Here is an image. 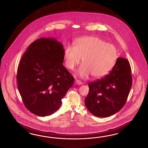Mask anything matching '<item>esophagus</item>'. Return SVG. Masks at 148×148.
I'll return each instance as SVG.
<instances>
[{
	"label": "esophagus",
	"instance_id": "obj_1",
	"mask_svg": "<svg viewBox=\"0 0 148 148\" xmlns=\"http://www.w3.org/2000/svg\"><path fill=\"white\" fill-rule=\"evenodd\" d=\"M75 83L76 84H78V85H81V84H82V83L80 81L78 80V79H75Z\"/></svg>",
	"mask_w": 148,
	"mask_h": 148
}]
</instances>
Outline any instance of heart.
<instances>
[{"mask_svg": "<svg viewBox=\"0 0 148 148\" xmlns=\"http://www.w3.org/2000/svg\"><path fill=\"white\" fill-rule=\"evenodd\" d=\"M66 67L73 69L82 59V65L77 73L86 78L89 75L99 79L107 75L115 65L117 51L111 43L95 36H85L78 38L74 47L67 46L64 50Z\"/></svg>", "mask_w": 148, "mask_h": 148, "instance_id": "1", "label": "heart"}]
</instances>
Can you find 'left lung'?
<instances>
[{"label": "left lung", "instance_id": "obj_1", "mask_svg": "<svg viewBox=\"0 0 148 148\" xmlns=\"http://www.w3.org/2000/svg\"><path fill=\"white\" fill-rule=\"evenodd\" d=\"M132 85L129 61L125 58H118L107 75L89 83V91L85 99L87 109L98 117L114 114L125 104Z\"/></svg>", "mask_w": 148, "mask_h": 148}]
</instances>
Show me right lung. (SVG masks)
Returning a JSON list of instances; mask_svg holds the SVG:
<instances>
[{"instance_id":"add662e5","label":"right lung","mask_w":148,"mask_h":148,"mask_svg":"<svg viewBox=\"0 0 148 148\" xmlns=\"http://www.w3.org/2000/svg\"><path fill=\"white\" fill-rule=\"evenodd\" d=\"M64 49L56 38H41L29 45L17 71L18 90L23 104L38 116L50 115L72 87L74 77L62 64Z\"/></svg>"}]
</instances>
